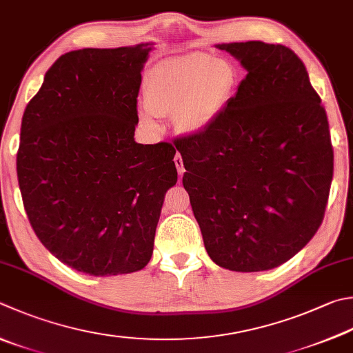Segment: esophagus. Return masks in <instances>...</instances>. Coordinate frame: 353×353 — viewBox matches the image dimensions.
<instances>
[{
  "mask_svg": "<svg viewBox=\"0 0 353 353\" xmlns=\"http://www.w3.org/2000/svg\"><path fill=\"white\" fill-rule=\"evenodd\" d=\"M174 163H175V165H176L178 174L183 175V174H184V165H183V158H181V155L176 154L175 158H174Z\"/></svg>",
  "mask_w": 353,
  "mask_h": 353,
  "instance_id": "esophagus-1",
  "label": "esophagus"
}]
</instances>
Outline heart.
Here are the masks:
<instances>
[{
    "mask_svg": "<svg viewBox=\"0 0 353 353\" xmlns=\"http://www.w3.org/2000/svg\"><path fill=\"white\" fill-rule=\"evenodd\" d=\"M234 83L235 72L224 59L199 52L168 58L155 64L144 78L145 110L139 118L145 129L157 130L154 117L172 114L179 132L199 135L221 115Z\"/></svg>",
    "mask_w": 353,
    "mask_h": 353,
    "instance_id": "1",
    "label": "heart"
}]
</instances>
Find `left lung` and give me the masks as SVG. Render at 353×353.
<instances>
[{
  "label": "left lung",
  "instance_id": "obj_1",
  "mask_svg": "<svg viewBox=\"0 0 353 353\" xmlns=\"http://www.w3.org/2000/svg\"><path fill=\"white\" fill-rule=\"evenodd\" d=\"M248 75L199 135L174 139L204 248L219 268L261 272L296 255L324 218L334 149L305 65L281 44H216Z\"/></svg>",
  "mask_w": 353,
  "mask_h": 353
}]
</instances>
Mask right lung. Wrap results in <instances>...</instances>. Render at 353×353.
Segmentation results:
<instances>
[{
  "label": "right lung",
  "instance_id": "add662e5",
  "mask_svg": "<svg viewBox=\"0 0 353 353\" xmlns=\"http://www.w3.org/2000/svg\"><path fill=\"white\" fill-rule=\"evenodd\" d=\"M152 43L59 57L24 110L17 174L39 241L83 274L141 270L178 174L170 143L138 144L137 98Z\"/></svg>",
  "mask_w": 353,
  "mask_h": 353
}]
</instances>
